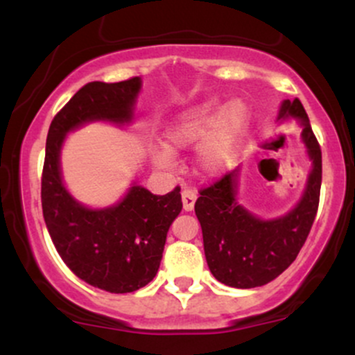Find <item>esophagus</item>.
Instances as JSON below:
<instances>
[{
    "label": "esophagus",
    "instance_id": "esophagus-1",
    "mask_svg": "<svg viewBox=\"0 0 355 355\" xmlns=\"http://www.w3.org/2000/svg\"><path fill=\"white\" fill-rule=\"evenodd\" d=\"M195 200H197V193L193 190H183L182 191V202H183V210L191 211L193 210Z\"/></svg>",
    "mask_w": 355,
    "mask_h": 355
}]
</instances>
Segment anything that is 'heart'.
Here are the masks:
<instances>
[{"mask_svg":"<svg viewBox=\"0 0 355 355\" xmlns=\"http://www.w3.org/2000/svg\"><path fill=\"white\" fill-rule=\"evenodd\" d=\"M250 107L235 98L220 105L217 98L203 100L182 112L165 132V146L155 153V164L162 168L172 165L175 152L196 145L193 164L203 177H217L234 160L250 123Z\"/></svg>","mask_w":355,"mask_h":355,"instance_id":"1","label":"heart"}]
</instances>
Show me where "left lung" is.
<instances>
[{
	"label": "left lung",
	"mask_w": 355,
	"mask_h": 355,
	"mask_svg": "<svg viewBox=\"0 0 355 355\" xmlns=\"http://www.w3.org/2000/svg\"><path fill=\"white\" fill-rule=\"evenodd\" d=\"M294 120L311 160L302 197L294 209L274 218L252 214L239 200L242 166L200 191L195 214L202 227L203 250L218 282L235 288L262 287L295 260L315 218L322 183V153L299 100H284L277 121Z\"/></svg>",
	"instance_id": "1"
}]
</instances>
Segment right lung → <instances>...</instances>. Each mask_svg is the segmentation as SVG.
<instances>
[{"instance_id":"1","label":"right lung","mask_w":355,"mask_h":355,"mask_svg":"<svg viewBox=\"0 0 355 355\" xmlns=\"http://www.w3.org/2000/svg\"><path fill=\"white\" fill-rule=\"evenodd\" d=\"M140 92V76L87 83L53 118L46 138L42 205L50 237L73 274L112 294L135 292L157 275L166 234L182 211L180 189L153 195L133 180L116 203L93 209L64 185L61 148L71 132L88 123L132 125Z\"/></svg>"}]
</instances>
